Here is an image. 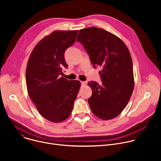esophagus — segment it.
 <instances>
[{"mask_svg": "<svg viewBox=\"0 0 161 161\" xmlns=\"http://www.w3.org/2000/svg\"><path fill=\"white\" fill-rule=\"evenodd\" d=\"M81 83L82 85H86V81H81Z\"/></svg>", "mask_w": 161, "mask_h": 161, "instance_id": "esophagus-1", "label": "esophagus"}]
</instances>
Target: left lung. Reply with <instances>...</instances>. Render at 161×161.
Returning <instances> with one entry per match:
<instances>
[{"label": "left lung", "instance_id": "1", "mask_svg": "<svg viewBox=\"0 0 161 161\" xmlns=\"http://www.w3.org/2000/svg\"><path fill=\"white\" fill-rule=\"evenodd\" d=\"M77 41L99 71L102 85L89 81L92 90L88 99L95 115L103 120L117 117L127 104L134 89L133 65L125 43L114 34L97 27L80 30Z\"/></svg>", "mask_w": 161, "mask_h": 161}]
</instances>
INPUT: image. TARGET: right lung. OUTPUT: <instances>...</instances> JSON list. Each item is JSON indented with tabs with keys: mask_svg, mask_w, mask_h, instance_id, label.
Segmentation results:
<instances>
[{
	"mask_svg": "<svg viewBox=\"0 0 161 161\" xmlns=\"http://www.w3.org/2000/svg\"><path fill=\"white\" fill-rule=\"evenodd\" d=\"M78 31H58L41 40L31 53L26 69L28 94L41 115L58 123L71 113L81 86L60 75L67 67L65 50L76 39Z\"/></svg>",
	"mask_w": 161,
	"mask_h": 161,
	"instance_id": "1",
	"label": "right lung"
}]
</instances>
